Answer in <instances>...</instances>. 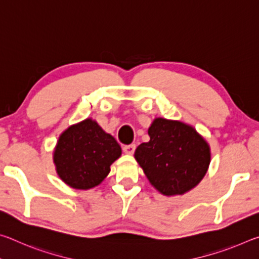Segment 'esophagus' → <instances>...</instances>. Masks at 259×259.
<instances>
[{
	"label": "esophagus",
	"mask_w": 259,
	"mask_h": 259,
	"mask_svg": "<svg viewBox=\"0 0 259 259\" xmlns=\"http://www.w3.org/2000/svg\"><path fill=\"white\" fill-rule=\"evenodd\" d=\"M136 150V145L135 144H130V145H125L123 146V152L125 153V154H134V152Z\"/></svg>",
	"instance_id": "obj_1"
}]
</instances>
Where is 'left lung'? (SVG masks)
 I'll return each mask as SVG.
<instances>
[{"mask_svg": "<svg viewBox=\"0 0 259 259\" xmlns=\"http://www.w3.org/2000/svg\"><path fill=\"white\" fill-rule=\"evenodd\" d=\"M150 142L136 148L135 159L163 195H182L207 172L210 147L193 126L157 117L148 128Z\"/></svg>", "mask_w": 259, "mask_h": 259, "instance_id": "8db88e82", "label": "left lung"}]
</instances>
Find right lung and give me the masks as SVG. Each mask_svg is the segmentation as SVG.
<instances>
[{
    "mask_svg": "<svg viewBox=\"0 0 259 259\" xmlns=\"http://www.w3.org/2000/svg\"><path fill=\"white\" fill-rule=\"evenodd\" d=\"M115 138L98 123L87 119L73 124L60 135L54 152L56 170L61 181L76 190L99 185L121 156Z\"/></svg>",
    "mask_w": 259,
    "mask_h": 259,
    "instance_id": "1",
    "label": "right lung"
}]
</instances>
